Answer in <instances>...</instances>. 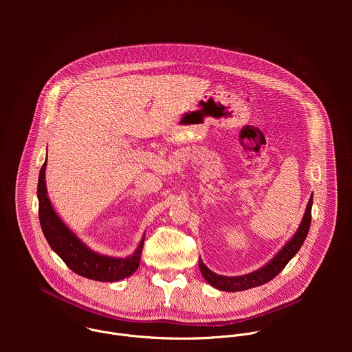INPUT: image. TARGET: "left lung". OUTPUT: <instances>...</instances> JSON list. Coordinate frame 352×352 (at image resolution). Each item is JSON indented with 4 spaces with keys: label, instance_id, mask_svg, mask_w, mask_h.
<instances>
[{
    "label": "left lung",
    "instance_id": "1",
    "mask_svg": "<svg viewBox=\"0 0 352 352\" xmlns=\"http://www.w3.org/2000/svg\"><path fill=\"white\" fill-rule=\"evenodd\" d=\"M312 196L308 202L307 212L304 214L302 221H300L295 235L283 246L280 252L263 267H261L256 272L248 273L245 276H236V277H228V276H220L213 273L210 269L205 266V263L199 259V269L202 272L205 280L213 285L214 288L220 291H228V292H235V291H245L249 288H254L258 285H262L270 280H273L285 266L287 263L295 256V254L302 246L309 227H311V220H312Z\"/></svg>",
    "mask_w": 352,
    "mask_h": 352
}]
</instances>
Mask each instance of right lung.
I'll return each instance as SVG.
<instances>
[{
  "label": "right lung",
  "mask_w": 352,
  "mask_h": 352,
  "mask_svg": "<svg viewBox=\"0 0 352 352\" xmlns=\"http://www.w3.org/2000/svg\"><path fill=\"white\" fill-rule=\"evenodd\" d=\"M47 162V160H45ZM41 166L37 184L38 220L43 234L54 252L76 274L96 281H120L136 272L144 236L135 252L128 258H113L100 255L87 248L58 217L47 196L45 188V163Z\"/></svg>",
  "instance_id": "add662e5"
}]
</instances>
